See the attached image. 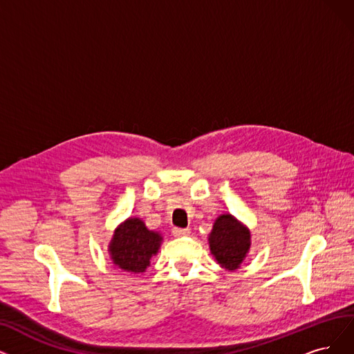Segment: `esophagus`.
<instances>
[{
    "mask_svg": "<svg viewBox=\"0 0 354 354\" xmlns=\"http://www.w3.org/2000/svg\"><path fill=\"white\" fill-rule=\"evenodd\" d=\"M189 234H190V230H187V228H173L174 236H186Z\"/></svg>",
    "mask_w": 354,
    "mask_h": 354,
    "instance_id": "34e87169",
    "label": "esophagus"
}]
</instances>
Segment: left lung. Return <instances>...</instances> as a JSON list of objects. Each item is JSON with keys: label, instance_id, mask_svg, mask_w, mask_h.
Returning a JSON list of instances; mask_svg holds the SVG:
<instances>
[{"label": "left lung", "instance_id": "left-lung-1", "mask_svg": "<svg viewBox=\"0 0 354 354\" xmlns=\"http://www.w3.org/2000/svg\"><path fill=\"white\" fill-rule=\"evenodd\" d=\"M209 244L215 260L228 270H235L248 252L250 232L234 216L222 215L210 232Z\"/></svg>", "mask_w": 354, "mask_h": 354}]
</instances>
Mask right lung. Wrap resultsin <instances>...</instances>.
Listing matches in <instances>:
<instances>
[{"label": "right lung", "instance_id": "add662e5", "mask_svg": "<svg viewBox=\"0 0 354 354\" xmlns=\"http://www.w3.org/2000/svg\"><path fill=\"white\" fill-rule=\"evenodd\" d=\"M161 236L149 231L138 218H129L116 230L110 243L111 260L124 272L139 273L149 266V260L157 254Z\"/></svg>", "mask_w": 354, "mask_h": 354}]
</instances>
